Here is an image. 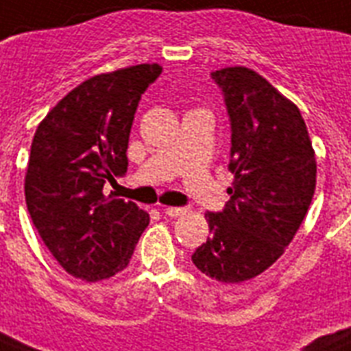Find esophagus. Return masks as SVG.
Returning a JSON list of instances; mask_svg holds the SVG:
<instances>
[{
  "instance_id": "34e87169",
  "label": "esophagus",
  "mask_w": 351,
  "mask_h": 351,
  "mask_svg": "<svg viewBox=\"0 0 351 351\" xmlns=\"http://www.w3.org/2000/svg\"><path fill=\"white\" fill-rule=\"evenodd\" d=\"M162 211H164L167 217L175 219V217H180V215H184V213H186V208H164Z\"/></svg>"
}]
</instances>
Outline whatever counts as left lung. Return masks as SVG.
Segmentation results:
<instances>
[{"mask_svg": "<svg viewBox=\"0 0 351 351\" xmlns=\"http://www.w3.org/2000/svg\"><path fill=\"white\" fill-rule=\"evenodd\" d=\"M232 125L223 211L206 213L211 235L193 252L195 267L223 283L252 280L293 241L311 204L317 160L298 106L254 69L211 73Z\"/></svg>", "mask_w": 351, "mask_h": 351, "instance_id": "8db88e82", "label": "left lung"}]
</instances>
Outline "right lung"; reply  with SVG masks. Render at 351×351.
<instances>
[{"label":"right lung","instance_id":"1","mask_svg":"<svg viewBox=\"0 0 351 351\" xmlns=\"http://www.w3.org/2000/svg\"><path fill=\"white\" fill-rule=\"evenodd\" d=\"M160 73V64H138L95 75L60 99L34 132L27 210L53 258L79 280L123 271L149 224L147 211L106 197L103 187L127 173L134 114Z\"/></svg>","mask_w":351,"mask_h":351}]
</instances>
